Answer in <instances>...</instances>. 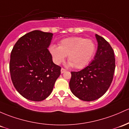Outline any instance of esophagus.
Segmentation results:
<instances>
[{
    "label": "esophagus",
    "mask_w": 129,
    "mask_h": 129,
    "mask_svg": "<svg viewBox=\"0 0 129 129\" xmlns=\"http://www.w3.org/2000/svg\"><path fill=\"white\" fill-rule=\"evenodd\" d=\"M60 72H61V73H64L65 72H66V69H63V68H62Z\"/></svg>",
    "instance_id": "1"
}]
</instances>
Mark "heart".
Listing matches in <instances>:
<instances>
[{
  "label": "heart",
  "mask_w": 129,
  "mask_h": 129,
  "mask_svg": "<svg viewBox=\"0 0 129 129\" xmlns=\"http://www.w3.org/2000/svg\"><path fill=\"white\" fill-rule=\"evenodd\" d=\"M53 61L60 64L68 56V66L78 69H83L90 62L95 53V45L92 40L83 37H73L62 39L59 46L49 48Z\"/></svg>",
  "instance_id": "b5f03b06"
}]
</instances>
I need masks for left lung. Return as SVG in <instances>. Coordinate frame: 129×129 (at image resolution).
I'll list each match as a JSON object with an SVG mask.
<instances>
[{
    "instance_id": "8db88e82",
    "label": "left lung",
    "mask_w": 129,
    "mask_h": 129,
    "mask_svg": "<svg viewBox=\"0 0 129 129\" xmlns=\"http://www.w3.org/2000/svg\"><path fill=\"white\" fill-rule=\"evenodd\" d=\"M98 48L94 60L78 72H72L69 86L76 97L84 101H93L101 97L111 84L114 70V51L102 37L95 34Z\"/></svg>"
}]
</instances>
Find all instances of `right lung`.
<instances>
[{
  "instance_id": "right-lung-1",
  "label": "right lung",
  "mask_w": 129,
  "mask_h": 129,
  "mask_svg": "<svg viewBox=\"0 0 129 129\" xmlns=\"http://www.w3.org/2000/svg\"><path fill=\"white\" fill-rule=\"evenodd\" d=\"M53 34L40 30L29 32L18 40L11 52L10 72L13 86L22 97L42 101L47 98L60 75L48 48Z\"/></svg>"
}]
</instances>
